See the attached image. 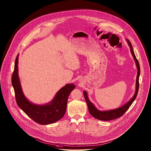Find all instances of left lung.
<instances>
[{"mask_svg":"<svg viewBox=\"0 0 151 151\" xmlns=\"http://www.w3.org/2000/svg\"><path fill=\"white\" fill-rule=\"evenodd\" d=\"M127 41L128 44H129V45L130 47L131 53L133 56V58H134L135 61V63L137 65V70H138L137 80H136L135 93L134 96L131 98V99H130L129 102H128L127 104L124 105L123 106H122L120 108H117L116 109H114V110H108V111H102L98 110L95 107V106L88 99L87 93L86 91H84V98H85V99H86V104H87V106H88V110H89V113L93 117H95V118H96L98 120H103V121H109V120H114V119H117V118L122 116L126 112V111L129 109L130 106L131 105L132 102L134 101V100L135 99V98L137 96L138 89H139V74H140V67H139V62H138V60L137 59L136 56L135 55V53L134 52L131 43L129 40H127Z\"/></svg>","mask_w":151,"mask_h":151,"instance_id":"1","label":"left lung"}]
</instances>
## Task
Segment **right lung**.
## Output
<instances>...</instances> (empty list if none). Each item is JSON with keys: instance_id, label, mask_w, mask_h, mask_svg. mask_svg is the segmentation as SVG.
<instances>
[{"instance_id": "obj_1", "label": "right lung", "mask_w": 151, "mask_h": 151, "mask_svg": "<svg viewBox=\"0 0 151 151\" xmlns=\"http://www.w3.org/2000/svg\"><path fill=\"white\" fill-rule=\"evenodd\" d=\"M18 58L16 59L12 77L16 102L22 111L31 119L40 124H49L60 120L65 115L68 97L76 88L73 84H67L56 93L50 103L45 105H35L29 102L24 96L18 75Z\"/></svg>"}]
</instances>
